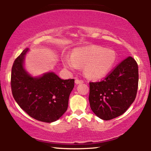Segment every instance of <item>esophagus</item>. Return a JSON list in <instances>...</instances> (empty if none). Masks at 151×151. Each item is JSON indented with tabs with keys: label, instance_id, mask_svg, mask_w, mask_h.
Masks as SVG:
<instances>
[{
	"label": "esophagus",
	"instance_id": "obj_1",
	"mask_svg": "<svg viewBox=\"0 0 151 151\" xmlns=\"http://www.w3.org/2000/svg\"><path fill=\"white\" fill-rule=\"evenodd\" d=\"M75 84L76 85H78V84H81V83H83V81L82 80H78V79H76L75 80Z\"/></svg>",
	"mask_w": 151,
	"mask_h": 151
}]
</instances>
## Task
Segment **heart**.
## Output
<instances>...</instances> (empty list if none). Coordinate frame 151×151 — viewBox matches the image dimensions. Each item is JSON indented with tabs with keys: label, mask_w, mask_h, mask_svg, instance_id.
<instances>
[{
	"label": "heart",
	"mask_w": 151,
	"mask_h": 151,
	"mask_svg": "<svg viewBox=\"0 0 151 151\" xmlns=\"http://www.w3.org/2000/svg\"><path fill=\"white\" fill-rule=\"evenodd\" d=\"M117 54L114 50L99 45L78 47L73 50L70 57L63 56L64 67L70 71L83 66L84 73L88 78L99 79L106 76L114 68Z\"/></svg>",
	"instance_id": "b5f03b06"
}]
</instances>
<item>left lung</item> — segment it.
Instances as JSON below:
<instances>
[{
    "instance_id": "8db88e82",
    "label": "left lung",
    "mask_w": 151,
    "mask_h": 151,
    "mask_svg": "<svg viewBox=\"0 0 151 151\" xmlns=\"http://www.w3.org/2000/svg\"><path fill=\"white\" fill-rule=\"evenodd\" d=\"M138 84V64L132 57L129 56L104 80L89 83L91 109L104 120L121 116L134 101Z\"/></svg>"
}]
</instances>
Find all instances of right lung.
<instances>
[{
  "mask_svg": "<svg viewBox=\"0 0 151 151\" xmlns=\"http://www.w3.org/2000/svg\"><path fill=\"white\" fill-rule=\"evenodd\" d=\"M23 50L14 62L11 70V89L17 104L37 120L51 123L61 118L68 108L75 80L61 79L54 72L33 76L25 68L29 52Z\"/></svg>",
  "mask_w": 151,
  "mask_h": 151,
  "instance_id": "right-lung-1",
  "label": "right lung"
}]
</instances>
